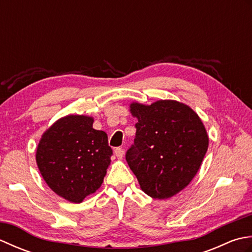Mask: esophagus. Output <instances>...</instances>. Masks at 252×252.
Segmentation results:
<instances>
[{
  "label": "esophagus",
  "mask_w": 252,
  "mask_h": 252,
  "mask_svg": "<svg viewBox=\"0 0 252 252\" xmlns=\"http://www.w3.org/2000/svg\"><path fill=\"white\" fill-rule=\"evenodd\" d=\"M115 155L117 156V158L121 159L123 157V155H125V151H123V149L120 147H117V148H115Z\"/></svg>",
  "instance_id": "1"
}]
</instances>
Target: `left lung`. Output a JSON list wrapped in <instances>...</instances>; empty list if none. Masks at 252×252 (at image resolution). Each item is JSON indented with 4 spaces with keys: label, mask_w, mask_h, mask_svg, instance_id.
Wrapping results in <instances>:
<instances>
[{
    "label": "left lung",
    "mask_w": 252,
    "mask_h": 252,
    "mask_svg": "<svg viewBox=\"0 0 252 252\" xmlns=\"http://www.w3.org/2000/svg\"><path fill=\"white\" fill-rule=\"evenodd\" d=\"M131 112L138 121L126 162L144 192L167 199L185 189L199 170L209 145L205 126L194 110L175 100L134 103Z\"/></svg>",
    "instance_id": "1"
}]
</instances>
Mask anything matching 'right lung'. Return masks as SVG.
Masks as SVG:
<instances>
[{
	"label": "right lung",
	"mask_w": 252,
	"mask_h": 252,
	"mask_svg": "<svg viewBox=\"0 0 252 252\" xmlns=\"http://www.w3.org/2000/svg\"><path fill=\"white\" fill-rule=\"evenodd\" d=\"M111 155L107 134L93 129L92 118L67 116L42 136L36 163L57 195L78 203L99 189Z\"/></svg>",
	"instance_id": "1"
}]
</instances>
